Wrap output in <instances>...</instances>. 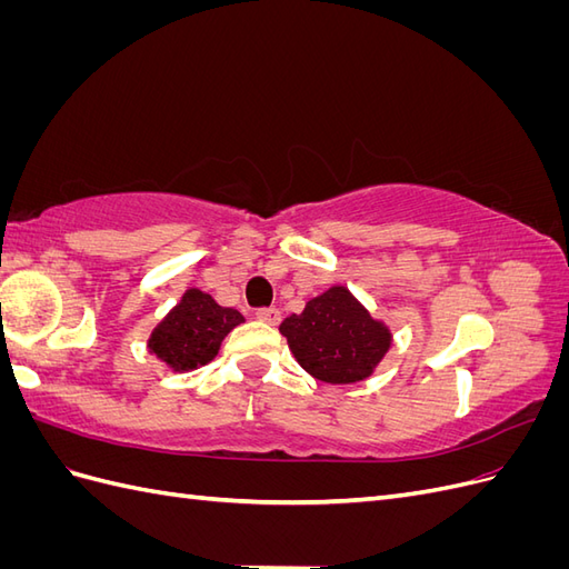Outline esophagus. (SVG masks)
<instances>
[{
  "mask_svg": "<svg viewBox=\"0 0 569 569\" xmlns=\"http://www.w3.org/2000/svg\"><path fill=\"white\" fill-rule=\"evenodd\" d=\"M256 318L261 320V322H266V325H278L282 316H280L278 308H258V311H256Z\"/></svg>",
  "mask_w": 569,
  "mask_h": 569,
  "instance_id": "esophagus-1",
  "label": "esophagus"
}]
</instances>
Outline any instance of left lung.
Instances as JSON below:
<instances>
[{
	"instance_id": "left-lung-1",
	"label": "left lung",
	"mask_w": 569,
	"mask_h": 569,
	"mask_svg": "<svg viewBox=\"0 0 569 569\" xmlns=\"http://www.w3.org/2000/svg\"><path fill=\"white\" fill-rule=\"evenodd\" d=\"M297 363L327 385L363 382L382 363L393 335L349 287L332 284L280 325Z\"/></svg>"
}]
</instances>
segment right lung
Returning a JSON list of instances; mask_svg holds the SVG:
<instances>
[{
    "instance_id": "add662e5",
    "label": "right lung",
    "mask_w": 569,
    "mask_h": 569,
    "mask_svg": "<svg viewBox=\"0 0 569 569\" xmlns=\"http://www.w3.org/2000/svg\"><path fill=\"white\" fill-rule=\"evenodd\" d=\"M244 316L220 306L211 295L189 287L166 318L153 327L147 349L173 372L197 370L218 356L220 343Z\"/></svg>"
}]
</instances>
